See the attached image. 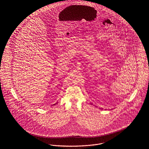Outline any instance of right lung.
<instances>
[{
	"label": "right lung",
	"mask_w": 149,
	"mask_h": 149,
	"mask_svg": "<svg viewBox=\"0 0 149 149\" xmlns=\"http://www.w3.org/2000/svg\"><path fill=\"white\" fill-rule=\"evenodd\" d=\"M56 104H57V103H56ZM56 104H53V105H55Z\"/></svg>",
	"instance_id": "1"
}]
</instances>
